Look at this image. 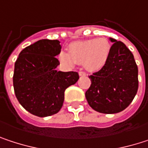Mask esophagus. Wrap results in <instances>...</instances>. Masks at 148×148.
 <instances>
[{"mask_svg":"<svg viewBox=\"0 0 148 148\" xmlns=\"http://www.w3.org/2000/svg\"><path fill=\"white\" fill-rule=\"evenodd\" d=\"M79 74L80 76H85V75H86V74L85 72H83V71H79Z\"/></svg>","mask_w":148,"mask_h":148,"instance_id":"obj_1","label":"esophagus"}]
</instances>
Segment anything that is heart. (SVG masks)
<instances>
[{"mask_svg": "<svg viewBox=\"0 0 148 148\" xmlns=\"http://www.w3.org/2000/svg\"><path fill=\"white\" fill-rule=\"evenodd\" d=\"M110 50L111 46L108 39L92 38L71 44L69 47V53L62 51L59 58L65 65L84 64L87 70L98 71L106 64Z\"/></svg>", "mask_w": 148, "mask_h": 148, "instance_id": "b5f03b06", "label": "heart"}]
</instances>
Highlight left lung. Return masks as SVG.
Returning <instances> with one entry per match:
<instances>
[{
    "instance_id": "8db88e82",
    "label": "left lung",
    "mask_w": 148,
    "mask_h": 148,
    "mask_svg": "<svg viewBox=\"0 0 148 148\" xmlns=\"http://www.w3.org/2000/svg\"><path fill=\"white\" fill-rule=\"evenodd\" d=\"M103 68L89 75L91 86L86 92L89 105L103 114L125 110L137 93L138 68L133 54L123 42L116 41Z\"/></svg>"
}]
</instances>
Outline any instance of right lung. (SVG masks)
Instances as JSON below:
<instances>
[{
  "label": "right lung",
  "instance_id": "add662e5",
  "mask_svg": "<svg viewBox=\"0 0 148 148\" xmlns=\"http://www.w3.org/2000/svg\"><path fill=\"white\" fill-rule=\"evenodd\" d=\"M61 51L58 40L42 39L25 48L14 64L13 77L15 96L31 114L45 117L62 107L64 92L79 79L74 71H56Z\"/></svg>",
  "mask_w": 148,
  "mask_h": 148
}]
</instances>
